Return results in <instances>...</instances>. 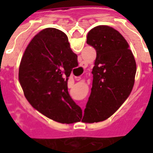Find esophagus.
Wrapping results in <instances>:
<instances>
[{
	"label": "esophagus",
	"instance_id": "34e87169",
	"mask_svg": "<svg viewBox=\"0 0 153 153\" xmlns=\"http://www.w3.org/2000/svg\"><path fill=\"white\" fill-rule=\"evenodd\" d=\"M77 80H79V79H77Z\"/></svg>",
	"mask_w": 153,
	"mask_h": 153
}]
</instances>
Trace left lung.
Returning <instances> with one entry per match:
<instances>
[{
  "mask_svg": "<svg viewBox=\"0 0 153 153\" xmlns=\"http://www.w3.org/2000/svg\"><path fill=\"white\" fill-rule=\"evenodd\" d=\"M87 43L95 48L93 86L82 121L105 120L128 98L134 84L136 62L127 41L107 25L92 28Z\"/></svg>",
  "mask_w": 153,
  "mask_h": 153,
  "instance_id": "left-lung-1",
  "label": "left lung"
}]
</instances>
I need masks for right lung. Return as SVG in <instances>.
I'll list each match as a JSON object with an SVG mask.
<instances>
[{
    "mask_svg": "<svg viewBox=\"0 0 153 153\" xmlns=\"http://www.w3.org/2000/svg\"><path fill=\"white\" fill-rule=\"evenodd\" d=\"M77 62L66 34L47 28L33 37L19 65V81L26 99L47 118L62 124L79 121L82 113L67 86Z\"/></svg>",
    "mask_w": 153,
    "mask_h": 153,
    "instance_id": "obj_1",
    "label": "right lung"
}]
</instances>
